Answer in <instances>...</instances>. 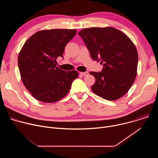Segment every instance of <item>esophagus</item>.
<instances>
[{"mask_svg":"<svg viewBox=\"0 0 158 158\" xmlns=\"http://www.w3.org/2000/svg\"><path fill=\"white\" fill-rule=\"evenodd\" d=\"M88 74L87 72H80V74L82 76H87Z\"/></svg>","mask_w":158,"mask_h":158,"instance_id":"esophagus-1","label":"esophagus"}]
</instances>
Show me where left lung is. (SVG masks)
Returning <instances> with one entry per match:
<instances>
[{
	"instance_id": "left-lung-1",
	"label": "left lung",
	"mask_w": 158,
	"mask_h": 158,
	"mask_svg": "<svg viewBox=\"0 0 158 158\" xmlns=\"http://www.w3.org/2000/svg\"><path fill=\"white\" fill-rule=\"evenodd\" d=\"M78 35L92 59L103 64L101 72L89 73L96 79L91 86L93 93L109 101L123 97L137 74L138 55L133 42L125 34L110 27L84 29Z\"/></svg>"
}]
</instances>
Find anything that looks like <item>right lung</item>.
<instances>
[{
	"label": "right lung",
	"mask_w": 158,
	"mask_h": 158,
	"mask_svg": "<svg viewBox=\"0 0 158 158\" xmlns=\"http://www.w3.org/2000/svg\"><path fill=\"white\" fill-rule=\"evenodd\" d=\"M76 29H51L39 31L24 44L18 57L21 79L38 101L54 102L63 98L73 81L76 71H65L56 67V59L63 57L65 47L76 34Z\"/></svg>",
	"instance_id": "add662e5"
}]
</instances>
